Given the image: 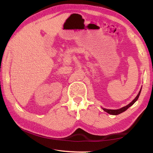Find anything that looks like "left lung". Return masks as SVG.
<instances>
[{
  "instance_id": "obj_1",
  "label": "left lung",
  "mask_w": 153,
  "mask_h": 153,
  "mask_svg": "<svg viewBox=\"0 0 153 153\" xmlns=\"http://www.w3.org/2000/svg\"><path fill=\"white\" fill-rule=\"evenodd\" d=\"M142 89V88H141ZM141 89H140V92H139V93H138V94L137 95V97L134 98V99L132 100V101H131L130 103H129V104H128V105L127 106H126V107H122V108H120V109H117V110H111V109H106V108H102L103 110H104L105 112H107V113H108V114H111V115H119V114H120V113H123V112H124V111H126L127 109H128V108H129V107H130L131 105H134V103L137 100H138V97H139V96H140V92H141Z\"/></svg>"
}]
</instances>
